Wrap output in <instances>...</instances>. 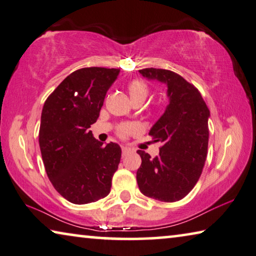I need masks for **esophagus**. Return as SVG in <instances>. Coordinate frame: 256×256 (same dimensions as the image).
<instances>
[{"instance_id":"34e87169","label":"esophagus","mask_w":256,"mask_h":256,"mask_svg":"<svg viewBox=\"0 0 256 256\" xmlns=\"http://www.w3.org/2000/svg\"><path fill=\"white\" fill-rule=\"evenodd\" d=\"M130 153H132V150H130V148H122V156H126L130 154Z\"/></svg>"}]
</instances>
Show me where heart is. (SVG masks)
Masks as SVG:
<instances>
[{"label":"heart","mask_w":256,"mask_h":256,"mask_svg":"<svg viewBox=\"0 0 256 256\" xmlns=\"http://www.w3.org/2000/svg\"><path fill=\"white\" fill-rule=\"evenodd\" d=\"M128 92L130 95L132 100H144L148 94V87L144 81L135 78L132 80L128 84ZM135 130V127L132 124H122L118 127V135L121 138H126V137L130 135V134Z\"/></svg>","instance_id":"b5f03b06"}]
</instances>
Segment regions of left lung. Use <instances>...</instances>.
<instances>
[{
    "label": "left lung",
    "instance_id": "1",
    "mask_svg": "<svg viewBox=\"0 0 256 256\" xmlns=\"http://www.w3.org/2000/svg\"><path fill=\"white\" fill-rule=\"evenodd\" d=\"M144 78L167 84L169 104L148 135L161 142L159 156L138 150L142 164L136 172L142 194L164 202L183 199L198 182L208 148L210 113L194 84L180 74L162 68H143Z\"/></svg>",
    "mask_w": 256,
    "mask_h": 256
}]
</instances>
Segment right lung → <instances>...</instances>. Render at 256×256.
<instances>
[{
  "label": "right lung",
  "mask_w": 256,
  "mask_h": 256,
  "mask_svg": "<svg viewBox=\"0 0 256 256\" xmlns=\"http://www.w3.org/2000/svg\"><path fill=\"white\" fill-rule=\"evenodd\" d=\"M119 73L105 68L74 70L43 105L38 132L43 164L54 188L72 204L95 202L111 191L121 148L112 142L103 145L89 128Z\"/></svg>",
  "instance_id": "1"
}]
</instances>
